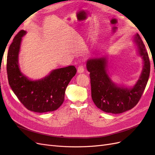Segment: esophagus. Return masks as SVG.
<instances>
[{
    "mask_svg": "<svg viewBox=\"0 0 155 155\" xmlns=\"http://www.w3.org/2000/svg\"><path fill=\"white\" fill-rule=\"evenodd\" d=\"M83 72H84L83 66V65H79V66L78 68V72L79 74H81V73H83Z\"/></svg>",
    "mask_w": 155,
    "mask_h": 155,
    "instance_id": "34e87169",
    "label": "esophagus"
}]
</instances>
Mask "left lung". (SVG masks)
<instances>
[{
  "instance_id": "obj_1",
  "label": "left lung",
  "mask_w": 155,
  "mask_h": 155,
  "mask_svg": "<svg viewBox=\"0 0 155 155\" xmlns=\"http://www.w3.org/2000/svg\"><path fill=\"white\" fill-rule=\"evenodd\" d=\"M134 41L143 59V67L138 80L132 88L117 86L111 81L107 72L108 59L105 56L87 61L92 99L97 108L105 112L120 114L133 109L138 103L147 85L150 74L148 54L139 34L134 36Z\"/></svg>"
}]
</instances>
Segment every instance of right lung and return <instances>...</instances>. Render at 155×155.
Returning a JSON list of instances; mask_svg holds the SVG:
<instances>
[{"label": "right lung", "instance_id": "obj_1", "mask_svg": "<svg viewBox=\"0 0 155 155\" xmlns=\"http://www.w3.org/2000/svg\"><path fill=\"white\" fill-rule=\"evenodd\" d=\"M25 34V30L18 32L8 50L7 74L9 84L28 110L39 113L57 110L63 104L65 90L77 70L71 65L54 70L48 76L39 80H30L21 72L18 62L22 37Z\"/></svg>", "mask_w": 155, "mask_h": 155}]
</instances>
